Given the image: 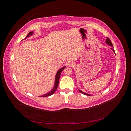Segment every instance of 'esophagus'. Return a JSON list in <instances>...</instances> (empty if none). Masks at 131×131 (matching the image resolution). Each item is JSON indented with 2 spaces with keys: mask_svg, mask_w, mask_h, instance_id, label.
<instances>
[{
  "mask_svg": "<svg viewBox=\"0 0 131 131\" xmlns=\"http://www.w3.org/2000/svg\"><path fill=\"white\" fill-rule=\"evenodd\" d=\"M67 65H68V66H73L74 64V63L72 61H68V62H67Z\"/></svg>",
  "mask_w": 131,
  "mask_h": 131,
  "instance_id": "1",
  "label": "esophagus"
}]
</instances>
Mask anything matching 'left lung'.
<instances>
[{
  "label": "left lung",
  "mask_w": 131,
  "mask_h": 131,
  "mask_svg": "<svg viewBox=\"0 0 131 131\" xmlns=\"http://www.w3.org/2000/svg\"><path fill=\"white\" fill-rule=\"evenodd\" d=\"M105 42H106V44H108V45H110V46H111L112 47V48H111V49H112V50L113 51V52H114L115 53V52L114 50L113 49L114 47H113V43H112V41H111V40H110L109 38H108V37L106 38V41H105ZM79 92H81V93H82V94H85V95H87V96H91V94H88V93H85V92H82V91L81 90H79Z\"/></svg>",
  "instance_id": "1"
}]
</instances>
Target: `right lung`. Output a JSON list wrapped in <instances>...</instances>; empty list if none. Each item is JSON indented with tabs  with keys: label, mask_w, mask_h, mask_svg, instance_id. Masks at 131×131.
Wrapping results in <instances>:
<instances>
[{
	"label": "right lung",
	"mask_w": 131,
	"mask_h": 131,
	"mask_svg": "<svg viewBox=\"0 0 131 131\" xmlns=\"http://www.w3.org/2000/svg\"><path fill=\"white\" fill-rule=\"evenodd\" d=\"M33 34V31H30V32H29L28 34V35L26 36V37L24 39H26L27 38H28L29 36H30V35H32ZM66 68V66L62 67V68H61L60 69H59L58 70V72H57L56 74V77H55V82H54V87L53 89L50 91L49 92L47 93H45V94L42 95V96H41L40 97H49L50 96H51V95L53 94L54 92L55 91H56L57 90V88L58 87V83H59V78H60V75H61V74L62 73V71L63 70V69H64V68Z\"/></svg>",
	"instance_id": "add662e5"
}]
</instances>
